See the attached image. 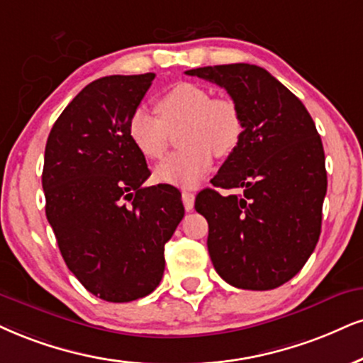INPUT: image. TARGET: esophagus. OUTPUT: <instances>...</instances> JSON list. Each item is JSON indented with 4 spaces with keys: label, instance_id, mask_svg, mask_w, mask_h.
Segmentation results:
<instances>
[{
    "label": "esophagus",
    "instance_id": "34e87169",
    "mask_svg": "<svg viewBox=\"0 0 363 363\" xmlns=\"http://www.w3.org/2000/svg\"><path fill=\"white\" fill-rule=\"evenodd\" d=\"M182 200H183V205H185L186 210H194L195 195L191 194V191H182Z\"/></svg>",
    "mask_w": 363,
    "mask_h": 363
}]
</instances>
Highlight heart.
Wrapping results in <instances>:
<instances>
[{
  "mask_svg": "<svg viewBox=\"0 0 363 363\" xmlns=\"http://www.w3.org/2000/svg\"><path fill=\"white\" fill-rule=\"evenodd\" d=\"M160 118L140 107L128 123L129 140L147 160L167 153L169 133L178 131L183 146L156 168V178L177 186H196L212 169L213 155L225 158L242 140L244 121L239 106L225 97H212L208 89L182 82L156 101Z\"/></svg>",
  "mask_w": 363,
  "mask_h": 363,
  "instance_id": "b5f03b06",
  "label": "heart"
}]
</instances>
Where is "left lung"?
<instances>
[{
    "mask_svg": "<svg viewBox=\"0 0 363 363\" xmlns=\"http://www.w3.org/2000/svg\"><path fill=\"white\" fill-rule=\"evenodd\" d=\"M185 74L225 89L244 121L242 140L223 161L195 208L208 222L207 247L223 281L266 291L305 266L321 232L325 151L303 102L266 69L200 67Z\"/></svg>",
    "mask_w": 363,
    "mask_h": 363,
    "instance_id": "left-lung-1",
    "label": "left lung"
}]
</instances>
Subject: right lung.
<instances>
[{
  "label": "right lung",
  "mask_w": 363,
  "mask_h": 363,
  "mask_svg": "<svg viewBox=\"0 0 363 363\" xmlns=\"http://www.w3.org/2000/svg\"><path fill=\"white\" fill-rule=\"evenodd\" d=\"M155 74L109 75L80 91L45 146V213L72 274L104 301L147 296L164 271V244L185 216L172 185L151 172L128 123Z\"/></svg>",
  "instance_id": "add662e5"
}]
</instances>
